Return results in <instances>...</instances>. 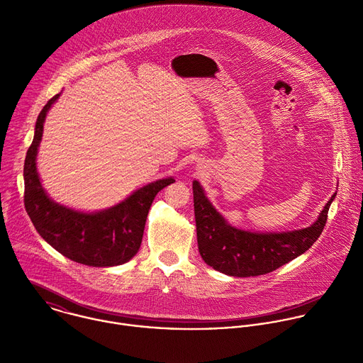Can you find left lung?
<instances>
[{
    "label": "left lung",
    "instance_id": "left-lung-1",
    "mask_svg": "<svg viewBox=\"0 0 363 363\" xmlns=\"http://www.w3.org/2000/svg\"><path fill=\"white\" fill-rule=\"evenodd\" d=\"M198 247L206 264L233 277H255L277 270L306 253L320 238L335 195L310 228L286 233H252L232 228L215 211L199 182H194Z\"/></svg>",
    "mask_w": 363,
    "mask_h": 363
}]
</instances>
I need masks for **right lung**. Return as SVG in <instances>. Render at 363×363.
<instances>
[{
  "label": "right lung",
  "mask_w": 363,
  "mask_h": 363,
  "mask_svg": "<svg viewBox=\"0 0 363 363\" xmlns=\"http://www.w3.org/2000/svg\"><path fill=\"white\" fill-rule=\"evenodd\" d=\"M59 94L43 106L23 164V203L38 233L65 257L91 267L127 263L141 246L145 220L155 195L174 178L160 179L135 191L121 203L99 212L80 213L52 202L36 172V152L48 110Z\"/></svg>",
  "instance_id": "add662e5"
}]
</instances>
